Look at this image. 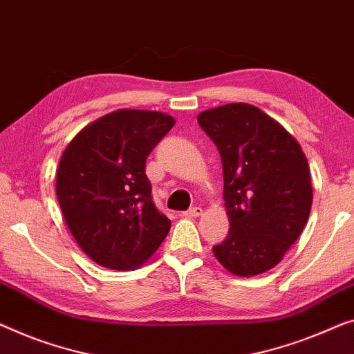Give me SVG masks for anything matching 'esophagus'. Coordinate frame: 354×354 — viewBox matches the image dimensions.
<instances>
[{"label": "esophagus", "instance_id": "obj_1", "mask_svg": "<svg viewBox=\"0 0 354 354\" xmlns=\"http://www.w3.org/2000/svg\"><path fill=\"white\" fill-rule=\"evenodd\" d=\"M203 213V209L200 208V207H194V208H191V209H187V211H184V216H186V218H198L200 214Z\"/></svg>", "mask_w": 354, "mask_h": 354}]
</instances>
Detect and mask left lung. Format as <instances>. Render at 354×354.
I'll use <instances>...</instances> for the list:
<instances>
[{
	"label": "left lung",
	"instance_id": "8db88e82",
	"mask_svg": "<svg viewBox=\"0 0 354 354\" xmlns=\"http://www.w3.org/2000/svg\"><path fill=\"white\" fill-rule=\"evenodd\" d=\"M223 160L230 230L213 252L239 277L270 270L302 234L313 192L307 157L275 119L248 103L197 115Z\"/></svg>",
	"mask_w": 354,
	"mask_h": 354
}]
</instances>
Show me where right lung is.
Masks as SVG:
<instances>
[{
    "label": "right lung",
    "instance_id": "1",
    "mask_svg": "<svg viewBox=\"0 0 354 354\" xmlns=\"http://www.w3.org/2000/svg\"><path fill=\"white\" fill-rule=\"evenodd\" d=\"M175 119L119 109L75 136L57 171V198L81 250L113 270H133L165 240L170 219L156 208L146 159Z\"/></svg>",
    "mask_w": 354,
    "mask_h": 354
}]
</instances>
